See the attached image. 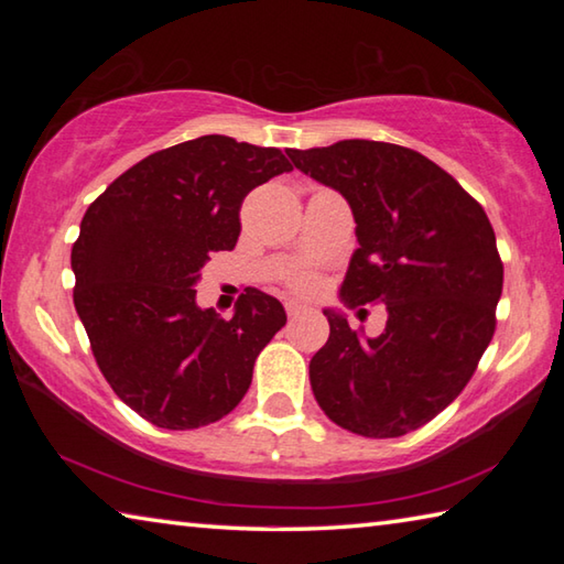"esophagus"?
<instances>
[{"label": "esophagus", "mask_w": 564, "mask_h": 564, "mask_svg": "<svg viewBox=\"0 0 564 564\" xmlns=\"http://www.w3.org/2000/svg\"><path fill=\"white\" fill-rule=\"evenodd\" d=\"M305 311V305H301V303H295V301H285V313H289V318H295V316H301V313Z\"/></svg>", "instance_id": "34e87169"}]
</instances>
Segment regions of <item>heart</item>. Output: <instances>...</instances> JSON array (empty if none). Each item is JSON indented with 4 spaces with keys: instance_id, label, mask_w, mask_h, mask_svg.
I'll return each mask as SVG.
<instances>
[{
    "instance_id": "obj_1",
    "label": "heart",
    "mask_w": 564,
    "mask_h": 564,
    "mask_svg": "<svg viewBox=\"0 0 564 564\" xmlns=\"http://www.w3.org/2000/svg\"><path fill=\"white\" fill-rule=\"evenodd\" d=\"M285 285H289V289L295 291V293H311V291H316L318 279L313 273H308V271H299V273L289 275V281H285Z\"/></svg>"
}]
</instances>
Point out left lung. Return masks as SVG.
Listing matches in <instances>:
<instances>
[{
    "label": "left lung",
    "instance_id": "left-lung-1",
    "mask_svg": "<svg viewBox=\"0 0 564 564\" xmlns=\"http://www.w3.org/2000/svg\"><path fill=\"white\" fill-rule=\"evenodd\" d=\"M303 174L346 196L360 248L340 295L386 305V330L362 340L326 311L330 336L311 360V388L333 423L400 437L445 410L495 333L502 259L482 206L431 159L386 141L291 149Z\"/></svg>",
    "mask_w": 564,
    "mask_h": 564
}]
</instances>
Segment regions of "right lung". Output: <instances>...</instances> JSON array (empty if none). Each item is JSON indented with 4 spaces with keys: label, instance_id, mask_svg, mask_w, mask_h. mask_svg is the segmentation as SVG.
I'll list each match as a JSON object with an SVG mask.
<instances>
[{
    "label": "right lung",
    "instance_id": "1",
    "mask_svg": "<svg viewBox=\"0 0 564 564\" xmlns=\"http://www.w3.org/2000/svg\"><path fill=\"white\" fill-rule=\"evenodd\" d=\"M291 171L281 149L208 133L113 178L72 248L74 305L123 403L166 431L216 423L241 403L253 362L285 326L273 295L246 289L234 318L196 305L214 251H231L248 191Z\"/></svg>",
    "mask_w": 564,
    "mask_h": 564
}]
</instances>
